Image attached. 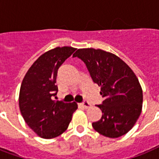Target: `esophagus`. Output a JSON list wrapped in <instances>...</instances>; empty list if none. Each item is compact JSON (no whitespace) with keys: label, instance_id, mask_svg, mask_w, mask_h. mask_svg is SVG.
<instances>
[{"label":"esophagus","instance_id":"esophagus-1","mask_svg":"<svg viewBox=\"0 0 159 159\" xmlns=\"http://www.w3.org/2000/svg\"><path fill=\"white\" fill-rule=\"evenodd\" d=\"M81 106H82V107H83V108H85V109H87V108H89V107H91V106H92V105L90 104L89 102H82V103H81Z\"/></svg>","mask_w":159,"mask_h":159}]
</instances>
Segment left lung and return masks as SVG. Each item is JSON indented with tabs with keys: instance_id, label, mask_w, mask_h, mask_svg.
<instances>
[{
	"instance_id": "8db88e82",
	"label": "left lung",
	"mask_w": 159,
	"mask_h": 159,
	"mask_svg": "<svg viewBox=\"0 0 159 159\" xmlns=\"http://www.w3.org/2000/svg\"><path fill=\"white\" fill-rule=\"evenodd\" d=\"M72 57L82 60L104 97L102 118L92 123L95 130L109 138H118L133 128L140 116L143 91L138 78L123 60L102 49L80 48Z\"/></svg>"
}]
</instances>
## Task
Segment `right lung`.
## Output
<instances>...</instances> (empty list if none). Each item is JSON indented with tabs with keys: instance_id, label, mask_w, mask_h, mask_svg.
<instances>
[{
	"instance_id": "obj_1",
	"label": "right lung",
	"mask_w": 159,
	"mask_h": 159,
	"mask_svg": "<svg viewBox=\"0 0 159 159\" xmlns=\"http://www.w3.org/2000/svg\"><path fill=\"white\" fill-rule=\"evenodd\" d=\"M72 47H57L42 54L26 72L21 83L19 106L29 127L39 137L53 139L67 129L76 102L55 101L57 70L74 53Z\"/></svg>"
}]
</instances>
